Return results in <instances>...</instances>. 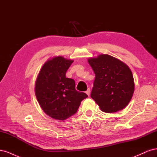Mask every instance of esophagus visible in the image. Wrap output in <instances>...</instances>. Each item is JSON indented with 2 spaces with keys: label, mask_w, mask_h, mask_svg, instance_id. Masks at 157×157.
I'll return each mask as SVG.
<instances>
[{
  "label": "esophagus",
  "mask_w": 157,
  "mask_h": 157,
  "mask_svg": "<svg viewBox=\"0 0 157 157\" xmlns=\"http://www.w3.org/2000/svg\"><path fill=\"white\" fill-rule=\"evenodd\" d=\"M86 94L88 95V96H90V88H88V90L86 91Z\"/></svg>",
  "instance_id": "1"
}]
</instances>
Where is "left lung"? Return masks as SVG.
<instances>
[{
    "label": "left lung",
    "mask_w": 157,
    "mask_h": 157,
    "mask_svg": "<svg viewBox=\"0 0 157 157\" xmlns=\"http://www.w3.org/2000/svg\"><path fill=\"white\" fill-rule=\"evenodd\" d=\"M88 62L95 73L91 98L101 111L111 113L124 109L134 92V80L130 67L108 54L90 58Z\"/></svg>",
    "instance_id": "obj_1"
}]
</instances>
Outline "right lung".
Returning <instances> with one entry per match:
<instances>
[{"instance_id": "right-lung-1", "label": "right lung", "mask_w": 157, "mask_h": 157, "mask_svg": "<svg viewBox=\"0 0 157 157\" xmlns=\"http://www.w3.org/2000/svg\"><path fill=\"white\" fill-rule=\"evenodd\" d=\"M73 60L55 56L47 60L40 69L35 92L40 107L47 115L64 121L77 111L87 95L75 89L73 79L65 77Z\"/></svg>"}]
</instances>
